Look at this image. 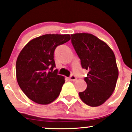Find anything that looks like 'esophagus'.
<instances>
[{"label":"esophagus","mask_w":132,"mask_h":132,"mask_svg":"<svg viewBox=\"0 0 132 132\" xmlns=\"http://www.w3.org/2000/svg\"><path fill=\"white\" fill-rule=\"evenodd\" d=\"M76 79H77V78H76V76H74V75H71V76L69 78V80L71 81H75Z\"/></svg>","instance_id":"34e87169"}]
</instances>
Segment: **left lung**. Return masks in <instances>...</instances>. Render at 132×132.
Returning a JSON list of instances; mask_svg holds the SVG:
<instances>
[{
  "mask_svg": "<svg viewBox=\"0 0 132 132\" xmlns=\"http://www.w3.org/2000/svg\"><path fill=\"white\" fill-rule=\"evenodd\" d=\"M71 43L82 68L88 70L85 78L87 88L79 93V97L90 106L101 105L113 93L118 77L113 51L106 43L88 33L71 34Z\"/></svg>",
  "mask_w": 132,
  "mask_h": 132,
  "instance_id": "8db88e82",
  "label": "left lung"
}]
</instances>
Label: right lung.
<instances>
[{"label": "right lung", "instance_id": "add662e5", "mask_svg": "<svg viewBox=\"0 0 132 132\" xmlns=\"http://www.w3.org/2000/svg\"><path fill=\"white\" fill-rule=\"evenodd\" d=\"M69 34H45L30 40L16 61V78L24 94L36 103L47 105L59 96L64 77L57 75L54 52L70 40Z\"/></svg>", "mask_w": 132, "mask_h": 132}]
</instances>
